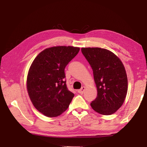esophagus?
Returning <instances> with one entry per match:
<instances>
[{
    "mask_svg": "<svg viewBox=\"0 0 147 147\" xmlns=\"http://www.w3.org/2000/svg\"><path fill=\"white\" fill-rule=\"evenodd\" d=\"M85 89H86V87L83 86L81 89H79V90H78V92H79V94H82L84 93V92Z\"/></svg>",
    "mask_w": 147,
    "mask_h": 147,
    "instance_id": "1",
    "label": "esophagus"
}]
</instances>
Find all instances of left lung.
<instances>
[{"mask_svg": "<svg viewBox=\"0 0 147 147\" xmlns=\"http://www.w3.org/2000/svg\"><path fill=\"white\" fill-rule=\"evenodd\" d=\"M81 51L93 71L97 97L91 103L92 109L102 115L117 111L127 92V77L119 57L100 47H82Z\"/></svg>", "mask_w": 147, "mask_h": 147, "instance_id": "1", "label": "left lung"}]
</instances>
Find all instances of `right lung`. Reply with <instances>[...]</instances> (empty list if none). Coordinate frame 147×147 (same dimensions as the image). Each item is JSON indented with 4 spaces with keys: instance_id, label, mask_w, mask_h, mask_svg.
I'll use <instances>...</instances> for the list:
<instances>
[{
    "instance_id": "1",
    "label": "right lung",
    "mask_w": 147,
    "mask_h": 147,
    "mask_svg": "<svg viewBox=\"0 0 147 147\" xmlns=\"http://www.w3.org/2000/svg\"><path fill=\"white\" fill-rule=\"evenodd\" d=\"M80 50L74 46H55L35 57L29 68L26 88L38 112L48 117L60 115L69 107L74 94L65 80V68Z\"/></svg>"
}]
</instances>
